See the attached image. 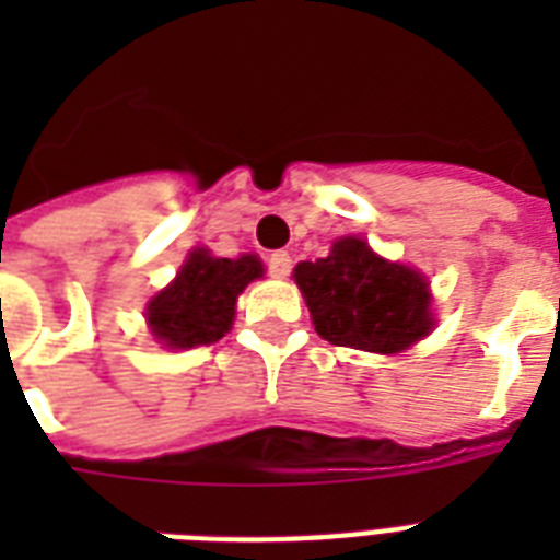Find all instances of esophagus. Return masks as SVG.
Instances as JSON below:
<instances>
[{"label":"esophagus","mask_w":560,"mask_h":560,"mask_svg":"<svg viewBox=\"0 0 560 560\" xmlns=\"http://www.w3.org/2000/svg\"><path fill=\"white\" fill-rule=\"evenodd\" d=\"M267 267H270V272L276 279H284L290 272V267H293V258H290V253L279 249V253H272L270 258H267Z\"/></svg>","instance_id":"esophagus-1"}]
</instances>
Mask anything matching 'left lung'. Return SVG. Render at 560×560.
I'll list each match as a JSON object with an SVG mask.
<instances>
[{"label": "left lung", "mask_w": 560, "mask_h": 560, "mask_svg": "<svg viewBox=\"0 0 560 560\" xmlns=\"http://www.w3.org/2000/svg\"><path fill=\"white\" fill-rule=\"evenodd\" d=\"M316 334L334 346L398 354L433 331L430 281L386 261L363 237H340L331 253L293 270Z\"/></svg>", "instance_id": "left-lung-1"}]
</instances>
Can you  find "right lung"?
Segmentation results:
<instances>
[{
    "label": "right lung",
    "mask_w": 560,
    "mask_h": 560,
    "mask_svg": "<svg viewBox=\"0 0 560 560\" xmlns=\"http://www.w3.org/2000/svg\"><path fill=\"white\" fill-rule=\"evenodd\" d=\"M258 255L214 258L209 249H191L177 279L148 302V328L165 349L211 346L232 328L237 296L249 281L261 279Z\"/></svg>",
    "instance_id": "1"
}]
</instances>
